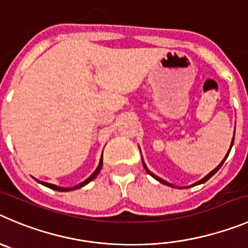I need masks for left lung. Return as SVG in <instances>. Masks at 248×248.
<instances>
[{"mask_svg": "<svg viewBox=\"0 0 248 248\" xmlns=\"http://www.w3.org/2000/svg\"><path fill=\"white\" fill-rule=\"evenodd\" d=\"M233 137H235V132H233ZM232 144H233V138H232V140H231V145H230V148H229V152H228V154H226V155H225V158H224V159H223V161H221V163H220V164H219V165H218V166H217V168H215V169H214V170H213V171H210V172H209V173H208L207 176H204V177H203V179H202V180H200V181H198V182H196V184L191 185V186H196V185H201V184H204V182H205V181H208V180H209V179H210V177H212V176H213V175H214V173H215V172H217V171H218V170H219V169H220V168H221V165H223V164H224V161H225V160H226V158H228V155H229V153H230V150H231V147H232ZM143 166H144L145 171H147V172H148V173H149V175H152V176H153V177H154V179H155V180H158V181H159V182H161V184H164V185H168V186H171V187H175V186H173V185H171V184H169V182L164 181V180H163V179H160V177L155 176V175H154V173H153V172H150V171H149V170H148V168H147V166H145L144 161H143ZM191 186H189V187H191ZM187 188H188V187H187Z\"/></svg>", "mask_w": 248, "mask_h": 248, "instance_id": "left-lung-1", "label": "left lung"}]
</instances>
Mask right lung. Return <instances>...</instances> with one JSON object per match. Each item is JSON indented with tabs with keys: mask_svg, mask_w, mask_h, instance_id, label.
Returning a JSON list of instances; mask_svg holds the SVG:
<instances>
[{
	"mask_svg": "<svg viewBox=\"0 0 248 248\" xmlns=\"http://www.w3.org/2000/svg\"><path fill=\"white\" fill-rule=\"evenodd\" d=\"M101 166H103V155H101V158H100V161H99V165H98V168L95 169V171H94V172H93L92 175H90V176L88 177L87 180H84V181H83V182H80L79 185H77V186H75V187H68V188H64V187H60V186H56V185L47 184V182H44V181H39V180H36V181H38L39 184L44 185V186L48 187V188H51V189H55V191H59V192H67V191H73V189H77V188H80V187L85 186V185H87V184H89L90 181H93V180L95 179V177H96V175H98V173L100 172V170H101Z\"/></svg>",
	"mask_w": 248,
	"mask_h": 248,
	"instance_id": "obj_1",
	"label": "right lung"
}]
</instances>
